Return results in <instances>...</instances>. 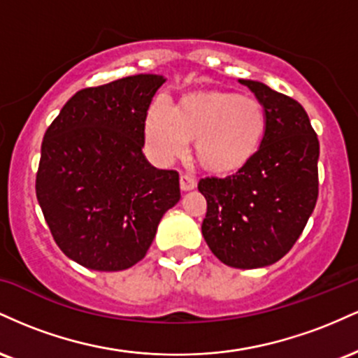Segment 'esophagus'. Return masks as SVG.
I'll return each mask as SVG.
<instances>
[{
    "mask_svg": "<svg viewBox=\"0 0 358 358\" xmlns=\"http://www.w3.org/2000/svg\"><path fill=\"white\" fill-rule=\"evenodd\" d=\"M195 187H196V182L192 178V176H188V175L180 176V188H182L183 192L193 190V188H195Z\"/></svg>",
    "mask_w": 358,
    "mask_h": 358,
    "instance_id": "1",
    "label": "esophagus"
}]
</instances>
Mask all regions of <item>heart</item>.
<instances>
[{"label":"heart","mask_w":358,"mask_h":358,"mask_svg":"<svg viewBox=\"0 0 358 358\" xmlns=\"http://www.w3.org/2000/svg\"><path fill=\"white\" fill-rule=\"evenodd\" d=\"M266 129L261 102L234 92L192 94L178 109L158 99L146 119V141L162 162L183 155L196 139V156L205 168L229 173L252 158Z\"/></svg>","instance_id":"1"}]
</instances>
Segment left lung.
I'll use <instances>...</instances> for the list:
<instances>
[{
	"label": "left lung",
	"mask_w": 358,
	"mask_h": 358,
	"mask_svg": "<svg viewBox=\"0 0 358 358\" xmlns=\"http://www.w3.org/2000/svg\"><path fill=\"white\" fill-rule=\"evenodd\" d=\"M239 82L264 108V136L236 173L200 178L202 234L224 264L256 269L279 261L301 236L318 199L320 143L298 101L261 82Z\"/></svg>",
	"instance_id": "obj_1"
}]
</instances>
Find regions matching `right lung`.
Returning a JSON list of instances; mask_svg holds the SVG:
<instances>
[{
	"label": "right lung",
	"instance_id": "obj_1",
	"mask_svg": "<svg viewBox=\"0 0 358 358\" xmlns=\"http://www.w3.org/2000/svg\"><path fill=\"white\" fill-rule=\"evenodd\" d=\"M163 82L139 73L82 89L45 131L36 199L53 241L84 268L136 264L180 200L178 171L143 155L146 114Z\"/></svg>",
	"mask_w": 358,
	"mask_h": 358
}]
</instances>
